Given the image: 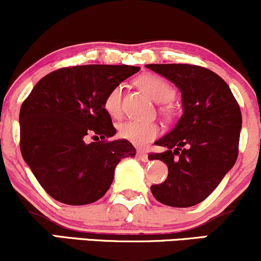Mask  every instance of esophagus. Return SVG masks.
<instances>
[{"mask_svg":"<svg viewBox=\"0 0 261 261\" xmlns=\"http://www.w3.org/2000/svg\"><path fill=\"white\" fill-rule=\"evenodd\" d=\"M137 158H139V160L142 161V162H147L148 161L147 153H146V152H143V151H141V149L137 151Z\"/></svg>","mask_w":261,"mask_h":261,"instance_id":"1","label":"esophagus"}]
</instances>
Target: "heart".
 I'll return each mask as SVG.
<instances>
[{"mask_svg":"<svg viewBox=\"0 0 261 261\" xmlns=\"http://www.w3.org/2000/svg\"><path fill=\"white\" fill-rule=\"evenodd\" d=\"M139 85L158 103H168L175 98V89L163 77L158 74H145L140 77ZM122 85L113 87L104 98V109L112 118L121 115ZM160 134V127L154 122L127 120L119 125V136L136 146H143L153 141Z\"/></svg>","mask_w":261,"mask_h":261,"instance_id":"1","label":"heart"}]
</instances>
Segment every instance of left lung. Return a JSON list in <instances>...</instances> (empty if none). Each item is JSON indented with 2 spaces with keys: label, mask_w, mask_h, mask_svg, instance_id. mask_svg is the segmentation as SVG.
<instances>
[{
  "label": "left lung",
  "mask_w": 261,
  "mask_h": 261,
  "mask_svg": "<svg viewBox=\"0 0 261 261\" xmlns=\"http://www.w3.org/2000/svg\"><path fill=\"white\" fill-rule=\"evenodd\" d=\"M146 67L180 89L182 112L175 127L154 143L166 151L149 153L163 161L168 176L151 187L157 201L190 207L207 197L238 157L242 113L228 85L208 68L189 64H151Z\"/></svg>",
  "instance_id": "8db88e82"
}]
</instances>
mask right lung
Instances as JSON below:
<instances>
[{
    "label": "right lung",
    "instance_id": "1",
    "mask_svg": "<svg viewBox=\"0 0 261 261\" xmlns=\"http://www.w3.org/2000/svg\"><path fill=\"white\" fill-rule=\"evenodd\" d=\"M127 65L62 67L43 77L20 107V152L39 184L66 205L95 202L109 190L121 158L135 157L104 109L108 92L136 73ZM88 136L101 140L86 144Z\"/></svg>",
    "mask_w": 261,
    "mask_h": 261
}]
</instances>
